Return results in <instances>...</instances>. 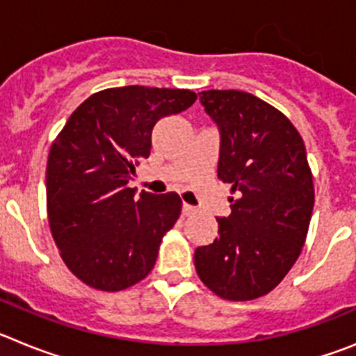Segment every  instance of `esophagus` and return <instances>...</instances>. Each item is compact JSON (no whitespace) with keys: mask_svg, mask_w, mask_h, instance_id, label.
I'll return each instance as SVG.
<instances>
[{"mask_svg":"<svg viewBox=\"0 0 356 356\" xmlns=\"http://www.w3.org/2000/svg\"><path fill=\"white\" fill-rule=\"evenodd\" d=\"M181 213H184L185 217L194 216V213H196V209H194V207H191V205H187V203H185L184 209H181Z\"/></svg>","mask_w":356,"mask_h":356,"instance_id":"1","label":"esophagus"}]
</instances>
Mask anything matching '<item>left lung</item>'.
Segmentation results:
<instances>
[{"label": "left lung", "mask_w": 356, "mask_h": 356, "mask_svg": "<svg viewBox=\"0 0 356 356\" xmlns=\"http://www.w3.org/2000/svg\"><path fill=\"white\" fill-rule=\"evenodd\" d=\"M201 105L221 134L217 176L232 185V213L219 237L197 248L194 266L219 298L271 292L303 250L314 181L303 139L280 110L242 90H203Z\"/></svg>", "instance_id": "8db88e82"}]
</instances>
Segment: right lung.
Returning a JSON list of instances; mask_svg holds the SVG:
<instances>
[{
	"instance_id": "add662e5",
	"label": "right lung",
	"mask_w": 356,
	"mask_h": 356,
	"mask_svg": "<svg viewBox=\"0 0 356 356\" xmlns=\"http://www.w3.org/2000/svg\"><path fill=\"white\" fill-rule=\"evenodd\" d=\"M187 89L128 85L87 97L51 144L46 200L51 235L72 275L97 291L139 284L181 212L176 193L128 187L149 156L151 130L196 102Z\"/></svg>"
}]
</instances>
